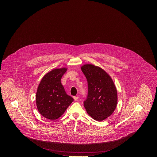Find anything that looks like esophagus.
<instances>
[{"label": "esophagus", "mask_w": 157, "mask_h": 157, "mask_svg": "<svg viewBox=\"0 0 157 157\" xmlns=\"http://www.w3.org/2000/svg\"><path fill=\"white\" fill-rule=\"evenodd\" d=\"M78 96H76V97H74V99H75V101H78Z\"/></svg>", "instance_id": "1"}]
</instances>
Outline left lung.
<instances>
[{
	"label": "left lung",
	"instance_id": "obj_1",
	"mask_svg": "<svg viewBox=\"0 0 157 157\" xmlns=\"http://www.w3.org/2000/svg\"><path fill=\"white\" fill-rule=\"evenodd\" d=\"M81 70L88 81V96L83 104L94 119L102 121L111 116L118 102L117 90L111 76L99 67L85 64Z\"/></svg>",
	"mask_w": 157,
	"mask_h": 157
}]
</instances>
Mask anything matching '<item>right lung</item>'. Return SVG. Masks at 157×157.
Returning <instances> with one entry per match:
<instances>
[{
    "label": "right lung",
    "instance_id": "obj_1",
    "mask_svg": "<svg viewBox=\"0 0 157 157\" xmlns=\"http://www.w3.org/2000/svg\"><path fill=\"white\" fill-rule=\"evenodd\" d=\"M67 69H54L44 76L37 88V110L46 118L55 120L65 112L74 99L67 95L60 80Z\"/></svg>",
    "mask_w": 157,
    "mask_h": 157
}]
</instances>
